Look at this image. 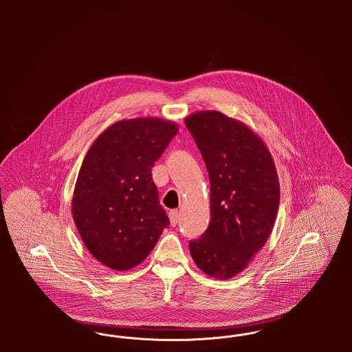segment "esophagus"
I'll list each match as a JSON object with an SVG mask.
<instances>
[{"instance_id":"esophagus-1","label":"esophagus","mask_w":352,"mask_h":352,"mask_svg":"<svg viewBox=\"0 0 352 352\" xmlns=\"http://www.w3.org/2000/svg\"><path fill=\"white\" fill-rule=\"evenodd\" d=\"M168 218H170L171 226H177V223L179 221V211L178 210H171L168 212Z\"/></svg>"}]
</instances>
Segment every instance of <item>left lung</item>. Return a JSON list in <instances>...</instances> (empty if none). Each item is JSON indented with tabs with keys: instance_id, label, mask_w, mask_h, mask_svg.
<instances>
[{
	"instance_id": "left-lung-1",
	"label": "left lung",
	"mask_w": 352,
	"mask_h": 352,
	"mask_svg": "<svg viewBox=\"0 0 352 352\" xmlns=\"http://www.w3.org/2000/svg\"><path fill=\"white\" fill-rule=\"evenodd\" d=\"M184 124L211 184L208 228L188 248L201 272L228 280L250 265L273 230L280 204L277 170L264 141L239 120L199 111Z\"/></svg>"
}]
</instances>
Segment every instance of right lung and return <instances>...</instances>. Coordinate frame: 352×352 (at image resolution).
Wrapping results in <instances>:
<instances>
[{"instance_id": "right-lung-1", "label": "right lung", "mask_w": 352, "mask_h": 352, "mask_svg": "<svg viewBox=\"0 0 352 352\" xmlns=\"http://www.w3.org/2000/svg\"><path fill=\"white\" fill-rule=\"evenodd\" d=\"M178 132L157 118L121 120L94 141L72 197V218L84 245L102 265L141 264L168 227L151 178L154 162Z\"/></svg>"}]
</instances>
